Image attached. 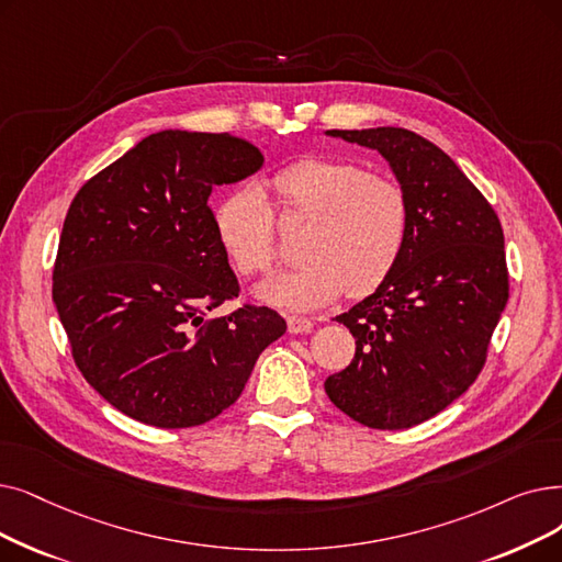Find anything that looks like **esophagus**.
I'll return each instance as SVG.
<instances>
[{
	"label": "esophagus",
	"mask_w": 562,
	"mask_h": 562,
	"mask_svg": "<svg viewBox=\"0 0 562 562\" xmlns=\"http://www.w3.org/2000/svg\"><path fill=\"white\" fill-rule=\"evenodd\" d=\"M312 326H314V324L307 319V316L286 314V328H289V333H294V335H299V333H310Z\"/></svg>",
	"instance_id": "1"
}]
</instances>
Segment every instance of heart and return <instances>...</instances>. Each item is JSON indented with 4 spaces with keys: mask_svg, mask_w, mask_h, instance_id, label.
Instances as JSON below:
<instances>
[{
    "mask_svg": "<svg viewBox=\"0 0 562 562\" xmlns=\"http://www.w3.org/2000/svg\"><path fill=\"white\" fill-rule=\"evenodd\" d=\"M273 192L289 221H310L301 252L307 259L261 289L282 307L307 310L339 294L376 291L402 259L411 229L406 190L349 158L312 156L282 167ZM215 232L240 278L252 280L280 263L278 223L259 186H246L217 206Z\"/></svg>",
    "mask_w": 562,
    "mask_h": 562,
    "instance_id": "obj_1",
    "label": "heart"
}]
</instances>
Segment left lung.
<instances>
[{"instance_id": "8db88e82", "label": "left lung", "mask_w": 562, "mask_h": 562, "mask_svg": "<svg viewBox=\"0 0 562 562\" xmlns=\"http://www.w3.org/2000/svg\"><path fill=\"white\" fill-rule=\"evenodd\" d=\"M370 146L408 194L400 263L372 296L339 314L356 337L330 402L372 429L420 425L467 393L509 299L503 227L492 204L436 144L406 128L328 131Z\"/></svg>"}]
</instances>
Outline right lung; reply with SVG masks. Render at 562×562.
Masks as SVG:
<instances>
[{"mask_svg":"<svg viewBox=\"0 0 562 562\" xmlns=\"http://www.w3.org/2000/svg\"><path fill=\"white\" fill-rule=\"evenodd\" d=\"M261 162L252 142L229 133L162 131L72 198L53 301L78 370L128 418L160 429L213 420L284 335L263 305L211 316L240 286L209 198Z\"/></svg>","mask_w":562,"mask_h":562,"instance_id":"1","label":"right lung"}]
</instances>
